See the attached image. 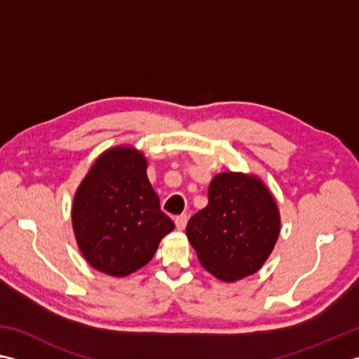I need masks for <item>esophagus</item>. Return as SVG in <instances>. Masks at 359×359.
Segmentation results:
<instances>
[{
	"instance_id": "34e87169",
	"label": "esophagus",
	"mask_w": 359,
	"mask_h": 359,
	"mask_svg": "<svg viewBox=\"0 0 359 359\" xmlns=\"http://www.w3.org/2000/svg\"><path fill=\"white\" fill-rule=\"evenodd\" d=\"M187 221H188L187 215H180L175 217V227H177V230H184L187 226Z\"/></svg>"
}]
</instances>
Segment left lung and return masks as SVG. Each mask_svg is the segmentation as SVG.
I'll return each instance as SVG.
<instances>
[{
    "mask_svg": "<svg viewBox=\"0 0 359 359\" xmlns=\"http://www.w3.org/2000/svg\"><path fill=\"white\" fill-rule=\"evenodd\" d=\"M280 224L264 182L227 171L210 182L207 207L188 221L187 236L203 268L230 283L262 269L276 248Z\"/></svg>",
    "mask_w": 359,
    "mask_h": 359,
    "instance_id": "1",
    "label": "left lung"
}]
</instances>
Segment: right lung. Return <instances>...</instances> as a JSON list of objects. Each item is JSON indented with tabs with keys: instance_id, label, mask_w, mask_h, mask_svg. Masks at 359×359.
I'll use <instances>...</instances> for the list:
<instances>
[{
	"instance_id": "1",
	"label": "right lung",
	"mask_w": 359,
	"mask_h": 359,
	"mask_svg": "<svg viewBox=\"0 0 359 359\" xmlns=\"http://www.w3.org/2000/svg\"><path fill=\"white\" fill-rule=\"evenodd\" d=\"M142 151L123 144L104 151L77 187L72 222L77 248L91 268L130 276L156 255L174 222L160 210Z\"/></svg>"
}]
</instances>
